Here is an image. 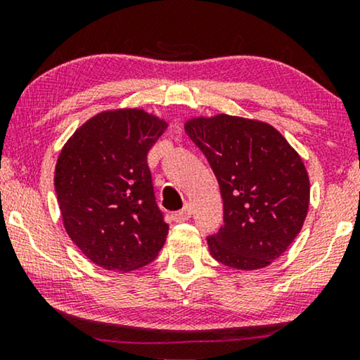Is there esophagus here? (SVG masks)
Returning a JSON list of instances; mask_svg holds the SVG:
<instances>
[{
  "label": "esophagus",
  "instance_id": "34e87169",
  "mask_svg": "<svg viewBox=\"0 0 360 360\" xmlns=\"http://www.w3.org/2000/svg\"><path fill=\"white\" fill-rule=\"evenodd\" d=\"M191 218V205L190 203H185L184 208L180 211H175L174 213V219L175 221H186Z\"/></svg>",
  "mask_w": 360,
  "mask_h": 360
}]
</instances>
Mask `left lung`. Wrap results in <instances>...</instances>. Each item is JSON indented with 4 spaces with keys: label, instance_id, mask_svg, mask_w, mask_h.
Here are the masks:
<instances>
[{
    "label": "left lung",
    "instance_id": "8db88e82",
    "mask_svg": "<svg viewBox=\"0 0 360 360\" xmlns=\"http://www.w3.org/2000/svg\"><path fill=\"white\" fill-rule=\"evenodd\" d=\"M185 132L200 147L223 196L224 226L208 238L218 262L238 270L272 264L303 228L308 172L274 126L248 117H191Z\"/></svg>",
    "mask_w": 360,
    "mask_h": 360
}]
</instances>
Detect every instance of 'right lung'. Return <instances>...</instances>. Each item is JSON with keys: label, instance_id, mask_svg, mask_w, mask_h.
<instances>
[{"label": "right lung", "instance_id": "right-lung-1", "mask_svg": "<svg viewBox=\"0 0 360 360\" xmlns=\"http://www.w3.org/2000/svg\"><path fill=\"white\" fill-rule=\"evenodd\" d=\"M167 126L137 108L103 111L62 147L53 185L63 228L98 267L131 272L164 248L169 224L155 203L147 152Z\"/></svg>", "mask_w": 360, "mask_h": 360}]
</instances>
